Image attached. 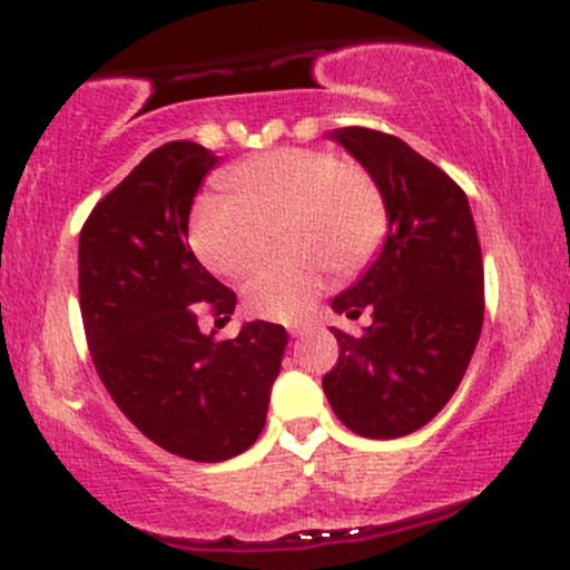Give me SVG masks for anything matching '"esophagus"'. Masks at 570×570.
<instances>
[{"instance_id":"obj_1","label":"esophagus","mask_w":570,"mask_h":570,"mask_svg":"<svg viewBox=\"0 0 570 570\" xmlns=\"http://www.w3.org/2000/svg\"><path fill=\"white\" fill-rule=\"evenodd\" d=\"M307 330H311V324H289V335H292V337L305 335Z\"/></svg>"}]
</instances>
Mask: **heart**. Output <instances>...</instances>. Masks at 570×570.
<instances>
[{
  "instance_id": "b5f03b06",
  "label": "heart",
  "mask_w": 570,
  "mask_h": 570,
  "mask_svg": "<svg viewBox=\"0 0 570 570\" xmlns=\"http://www.w3.org/2000/svg\"><path fill=\"white\" fill-rule=\"evenodd\" d=\"M230 198H206L189 219L195 254L219 276H240L278 233L286 254L257 265L244 284L252 313L294 322L311 311L326 271L353 276L381 248L389 206L367 168L332 149L281 147L225 174Z\"/></svg>"
}]
</instances>
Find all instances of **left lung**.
I'll return each mask as SVG.
<instances>
[{"label":"left lung","mask_w":570,"mask_h":570,"mask_svg":"<svg viewBox=\"0 0 570 570\" xmlns=\"http://www.w3.org/2000/svg\"><path fill=\"white\" fill-rule=\"evenodd\" d=\"M332 139L385 195L383 252L332 307L370 313L364 335L332 326L340 358L324 394L358 436L396 440L426 426L466 372L485 316V273L466 193L396 136L337 128Z\"/></svg>","instance_id":"8db88e82"}]
</instances>
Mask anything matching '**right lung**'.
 I'll list each match as a JSON object with an SVG mask.
<instances>
[{"label": "right lung", "instance_id": "1", "mask_svg": "<svg viewBox=\"0 0 570 570\" xmlns=\"http://www.w3.org/2000/svg\"><path fill=\"white\" fill-rule=\"evenodd\" d=\"M217 155L195 141L153 149L80 233V311L96 372L122 415L168 453L200 463L240 455L265 426L286 348L281 324L214 340L235 292L187 244L193 198Z\"/></svg>", "mask_w": 570, "mask_h": 570}]
</instances>
